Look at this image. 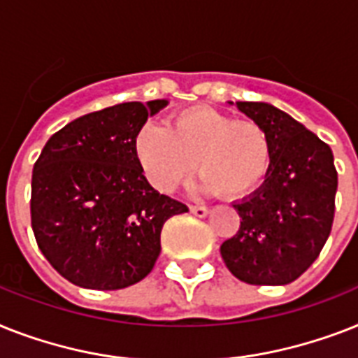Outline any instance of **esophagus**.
Masks as SVG:
<instances>
[{
    "instance_id": "34e87169",
    "label": "esophagus",
    "mask_w": 358,
    "mask_h": 358,
    "mask_svg": "<svg viewBox=\"0 0 358 358\" xmlns=\"http://www.w3.org/2000/svg\"><path fill=\"white\" fill-rule=\"evenodd\" d=\"M191 213H193L194 217H199V219H204L206 215L209 213V209L204 208V206H191Z\"/></svg>"
}]
</instances>
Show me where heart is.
I'll return each mask as SVG.
<instances>
[{
    "mask_svg": "<svg viewBox=\"0 0 358 358\" xmlns=\"http://www.w3.org/2000/svg\"><path fill=\"white\" fill-rule=\"evenodd\" d=\"M134 150L150 185L165 194L187 184L199 169L204 193L245 199L263 184L270 169V141L259 124L234 121L209 106L176 113L167 129L143 124Z\"/></svg>",
    "mask_w": 358,
    "mask_h": 358,
    "instance_id": "heart-1",
    "label": "heart"
}]
</instances>
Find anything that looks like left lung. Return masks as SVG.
<instances>
[{"label": "left lung", "instance_id": "1", "mask_svg": "<svg viewBox=\"0 0 358 358\" xmlns=\"http://www.w3.org/2000/svg\"><path fill=\"white\" fill-rule=\"evenodd\" d=\"M266 132L270 169L234 208L243 220L220 255L237 280L287 285L315 263L331 234L338 176L329 145L292 115L261 101L231 103Z\"/></svg>", "mask_w": 358, "mask_h": 358}]
</instances>
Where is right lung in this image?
I'll return each instance as SVG.
<instances>
[{
    "instance_id": "right-lung-1",
    "label": "right lung",
    "mask_w": 358,
    "mask_h": 358,
    "mask_svg": "<svg viewBox=\"0 0 358 358\" xmlns=\"http://www.w3.org/2000/svg\"><path fill=\"white\" fill-rule=\"evenodd\" d=\"M167 104L156 99L86 113L53 134L34 164V237L73 285L117 290L141 281L162 252L165 220L189 211L149 184L134 150L139 129Z\"/></svg>"
}]
</instances>
